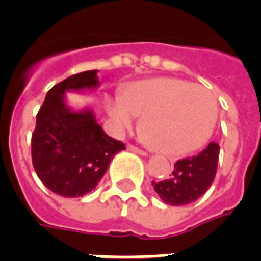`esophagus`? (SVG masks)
Here are the masks:
<instances>
[{
  "mask_svg": "<svg viewBox=\"0 0 261 261\" xmlns=\"http://www.w3.org/2000/svg\"><path fill=\"white\" fill-rule=\"evenodd\" d=\"M128 149H129V150H132V152H135V153L143 154V156H145V154H146V152H145V150H143V149H140L139 146H136V145H132V144H129V145H128Z\"/></svg>",
  "mask_w": 261,
  "mask_h": 261,
  "instance_id": "1",
  "label": "esophagus"
}]
</instances>
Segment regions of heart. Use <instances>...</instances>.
I'll use <instances>...</instances> for the list:
<instances>
[{"instance_id":"b5f03b06","label":"heart","mask_w":261,"mask_h":261,"mask_svg":"<svg viewBox=\"0 0 261 261\" xmlns=\"http://www.w3.org/2000/svg\"><path fill=\"white\" fill-rule=\"evenodd\" d=\"M105 108L116 125L128 129L135 116H143L141 135L161 153L184 154L210 139L217 118L216 100L210 90L172 77L137 81Z\"/></svg>"}]
</instances>
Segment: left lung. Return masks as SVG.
Masks as SVG:
<instances>
[{"label":"left lung","mask_w":261,"mask_h":261,"mask_svg":"<svg viewBox=\"0 0 261 261\" xmlns=\"http://www.w3.org/2000/svg\"><path fill=\"white\" fill-rule=\"evenodd\" d=\"M220 145L210 143L205 149L174 164L171 177L152 181L154 191L168 205H185L201 197L215 180Z\"/></svg>","instance_id":"left-lung-1"}]
</instances>
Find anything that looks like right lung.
I'll use <instances>...</instances> for the list:
<instances>
[{"mask_svg":"<svg viewBox=\"0 0 261 261\" xmlns=\"http://www.w3.org/2000/svg\"><path fill=\"white\" fill-rule=\"evenodd\" d=\"M97 70H87L56 84L46 93L32 135V161L42 184L56 195L81 197L96 188L122 141L109 137L89 109L72 112L64 102L66 90L98 85Z\"/></svg>","mask_w":261,"mask_h":261,"instance_id":"right-lung-1","label":"right lung"}]
</instances>
